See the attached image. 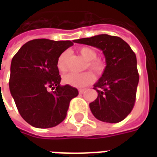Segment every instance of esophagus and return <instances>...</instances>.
I'll list each match as a JSON object with an SVG mask.
<instances>
[{
	"instance_id": "34e87169",
	"label": "esophagus",
	"mask_w": 157,
	"mask_h": 157,
	"mask_svg": "<svg viewBox=\"0 0 157 157\" xmlns=\"http://www.w3.org/2000/svg\"><path fill=\"white\" fill-rule=\"evenodd\" d=\"M84 92H85V90H84V89H80V90H79V93H80V94H83Z\"/></svg>"
}]
</instances>
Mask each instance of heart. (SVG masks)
<instances>
[{
    "label": "heart",
    "mask_w": 157,
    "mask_h": 157,
    "mask_svg": "<svg viewBox=\"0 0 157 157\" xmlns=\"http://www.w3.org/2000/svg\"><path fill=\"white\" fill-rule=\"evenodd\" d=\"M79 53L83 58L85 59L87 63L88 67L97 75H102L106 68L105 62L102 59H96L97 52L89 47H82L79 49ZM68 55V52L65 51L59 56L57 60V68L60 72H64L66 69V58ZM63 82L66 85H70L74 87H83L91 84L94 76L92 72L86 71L83 73H68L63 76Z\"/></svg>",
    "instance_id": "b5f03b06"
}]
</instances>
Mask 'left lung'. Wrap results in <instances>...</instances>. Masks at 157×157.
Listing matches in <instances>:
<instances>
[{"label":"left lung","mask_w":157,"mask_h":157,"mask_svg":"<svg viewBox=\"0 0 157 157\" xmlns=\"http://www.w3.org/2000/svg\"><path fill=\"white\" fill-rule=\"evenodd\" d=\"M102 50L106 68L93 85L98 98L89 104L92 114L106 123H118L134 108L139 83L136 55L121 38L99 34L74 40Z\"/></svg>","instance_id":"obj_1"}]
</instances>
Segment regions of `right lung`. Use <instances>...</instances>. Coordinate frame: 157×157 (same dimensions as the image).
<instances>
[{
  "label": "right lung",
  "mask_w": 157,
  "mask_h": 157,
  "mask_svg": "<svg viewBox=\"0 0 157 157\" xmlns=\"http://www.w3.org/2000/svg\"><path fill=\"white\" fill-rule=\"evenodd\" d=\"M72 45L70 40L33 39L22 45L12 58L10 92L22 118L35 128L60 124L71 100L78 95L75 87L60 85L57 68L59 56Z\"/></svg>",
  "instance_id": "right-lung-1"
}]
</instances>
